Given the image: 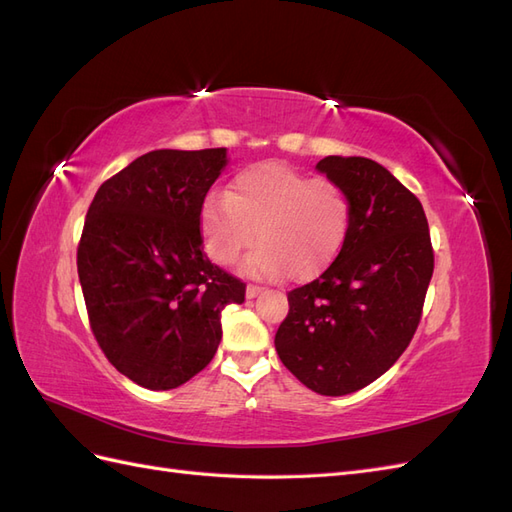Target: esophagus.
I'll return each mask as SVG.
<instances>
[{
  "mask_svg": "<svg viewBox=\"0 0 512 512\" xmlns=\"http://www.w3.org/2000/svg\"><path fill=\"white\" fill-rule=\"evenodd\" d=\"M262 290H265V288H260L256 284H250V286H247V299H256Z\"/></svg>",
  "mask_w": 512,
  "mask_h": 512,
  "instance_id": "obj_1",
  "label": "esophagus"
}]
</instances>
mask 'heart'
Here are the masks:
<instances>
[{"mask_svg":"<svg viewBox=\"0 0 512 512\" xmlns=\"http://www.w3.org/2000/svg\"><path fill=\"white\" fill-rule=\"evenodd\" d=\"M352 226V198L337 181L312 177L284 162L252 164L235 175L226 194H209L200 209V235L209 258L275 280L284 273L307 280L342 252Z\"/></svg>","mask_w":512,"mask_h":512,"instance_id":"b5f03b06","label":"heart"}]
</instances>
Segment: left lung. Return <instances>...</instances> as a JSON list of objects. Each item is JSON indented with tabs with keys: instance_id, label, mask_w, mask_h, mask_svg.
<instances>
[{
	"instance_id": "1",
	"label": "left lung",
	"mask_w": 512,
	"mask_h": 512,
	"mask_svg": "<svg viewBox=\"0 0 512 512\" xmlns=\"http://www.w3.org/2000/svg\"><path fill=\"white\" fill-rule=\"evenodd\" d=\"M316 168L348 190L352 226L329 269L288 292L275 350L307 389L339 397L380 378L412 342L433 247L421 200L382 164L329 156Z\"/></svg>"
}]
</instances>
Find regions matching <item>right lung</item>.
Returning <instances> with one entry per match:
<instances>
[{
  "label": "right lung",
  "mask_w": 512,
  "mask_h": 512,
  "mask_svg": "<svg viewBox=\"0 0 512 512\" xmlns=\"http://www.w3.org/2000/svg\"><path fill=\"white\" fill-rule=\"evenodd\" d=\"M226 149H158L106 179L91 200L76 267L89 327L111 365L151 391L203 371L220 316L245 284L207 258L200 209Z\"/></svg>",
  "instance_id": "right-lung-1"
}]
</instances>
